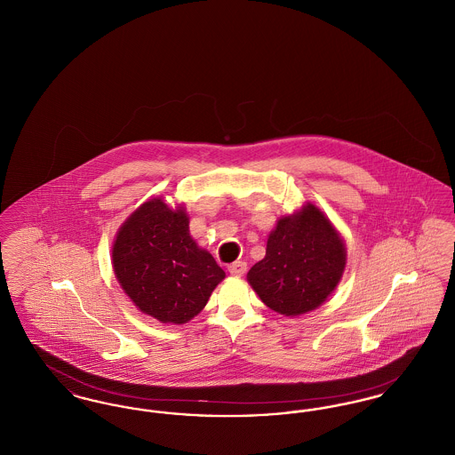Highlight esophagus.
Wrapping results in <instances>:
<instances>
[{
  "label": "esophagus",
  "instance_id": "1",
  "mask_svg": "<svg viewBox=\"0 0 455 455\" xmlns=\"http://www.w3.org/2000/svg\"><path fill=\"white\" fill-rule=\"evenodd\" d=\"M245 271H247V264L242 262V260H235V262H232V264L228 266V273H230L232 276H243Z\"/></svg>",
  "mask_w": 455,
  "mask_h": 455
}]
</instances>
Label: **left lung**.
<instances>
[{
	"instance_id": "left-lung-1",
	"label": "left lung",
	"mask_w": 455,
	"mask_h": 455,
	"mask_svg": "<svg viewBox=\"0 0 455 455\" xmlns=\"http://www.w3.org/2000/svg\"><path fill=\"white\" fill-rule=\"evenodd\" d=\"M347 245L332 221L314 203L282 217L267 235L266 256L247 282L262 303L284 317L319 308L341 282Z\"/></svg>"
}]
</instances>
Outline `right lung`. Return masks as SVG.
I'll return each mask as SVG.
<instances>
[{
  "label": "right lung",
  "mask_w": 455,
  "mask_h": 455,
  "mask_svg": "<svg viewBox=\"0 0 455 455\" xmlns=\"http://www.w3.org/2000/svg\"><path fill=\"white\" fill-rule=\"evenodd\" d=\"M116 280L136 308L162 324H186L204 308L225 271L189 234L184 204L162 196L138 206L112 243Z\"/></svg>",
  "instance_id": "1"
}]
</instances>
